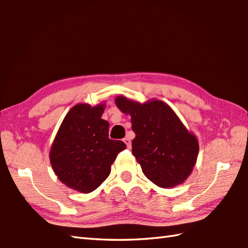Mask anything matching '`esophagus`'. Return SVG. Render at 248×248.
I'll return each instance as SVG.
<instances>
[{"mask_svg":"<svg viewBox=\"0 0 248 248\" xmlns=\"http://www.w3.org/2000/svg\"><path fill=\"white\" fill-rule=\"evenodd\" d=\"M124 141L125 143V145H127L128 148H131V140H130L129 138H125V139L124 140Z\"/></svg>","mask_w":248,"mask_h":248,"instance_id":"34e87169","label":"esophagus"}]
</instances>
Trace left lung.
Returning a JSON list of instances; mask_svg holds the SVG:
<instances>
[{
    "mask_svg": "<svg viewBox=\"0 0 248 248\" xmlns=\"http://www.w3.org/2000/svg\"><path fill=\"white\" fill-rule=\"evenodd\" d=\"M117 108L130 114L135 139L132 154L144 175L160 187H173L191 175L198 155V140L170 105L160 100L139 103L124 96Z\"/></svg>",
    "mask_w": 248,
    "mask_h": 248,
    "instance_id": "left-lung-1",
    "label": "left lung"
}]
</instances>
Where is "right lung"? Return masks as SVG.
<instances>
[{"instance_id": "right-lung-1", "label": "right lung", "mask_w": 248, "mask_h": 248, "mask_svg": "<svg viewBox=\"0 0 248 248\" xmlns=\"http://www.w3.org/2000/svg\"><path fill=\"white\" fill-rule=\"evenodd\" d=\"M104 104L80 103L65 116L50 151L55 175L72 189L94 191L107 179L120 151L121 140H109L107 120L101 118Z\"/></svg>"}]
</instances>
